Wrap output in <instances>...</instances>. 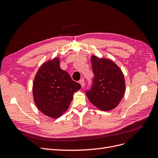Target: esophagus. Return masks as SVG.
<instances>
[{
    "label": "esophagus",
    "mask_w": 158,
    "mask_h": 158,
    "mask_svg": "<svg viewBox=\"0 0 158 158\" xmlns=\"http://www.w3.org/2000/svg\"><path fill=\"white\" fill-rule=\"evenodd\" d=\"M79 82H80V85H81V86H82V87H84V84H85L84 80L83 78H82V79H81V80H80Z\"/></svg>",
    "instance_id": "34e87169"
}]
</instances>
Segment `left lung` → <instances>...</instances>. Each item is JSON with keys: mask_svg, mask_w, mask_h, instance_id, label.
<instances>
[{"mask_svg": "<svg viewBox=\"0 0 158 158\" xmlns=\"http://www.w3.org/2000/svg\"><path fill=\"white\" fill-rule=\"evenodd\" d=\"M94 77L85 94L95 106L102 111L115 108L121 100L125 90L124 75L113 61L91 58Z\"/></svg>", "mask_w": 158, "mask_h": 158, "instance_id": "8db88e82", "label": "left lung"}]
</instances>
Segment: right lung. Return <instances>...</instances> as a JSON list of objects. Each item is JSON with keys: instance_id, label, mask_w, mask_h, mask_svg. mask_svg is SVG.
<instances>
[{"instance_id": "obj_1", "label": "right lung", "mask_w": 158, "mask_h": 158, "mask_svg": "<svg viewBox=\"0 0 158 158\" xmlns=\"http://www.w3.org/2000/svg\"><path fill=\"white\" fill-rule=\"evenodd\" d=\"M80 88L81 85L60 68L59 59L55 58L38 70L33 80V99L43 113L58 118L67 110L74 93Z\"/></svg>"}]
</instances>
